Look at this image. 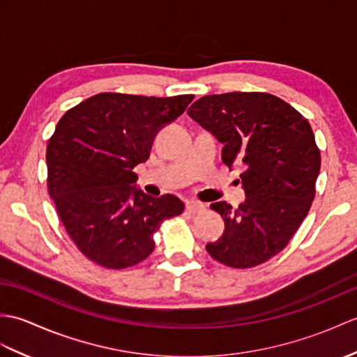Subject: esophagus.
<instances>
[{"label": "esophagus", "mask_w": 357, "mask_h": 357, "mask_svg": "<svg viewBox=\"0 0 357 357\" xmlns=\"http://www.w3.org/2000/svg\"><path fill=\"white\" fill-rule=\"evenodd\" d=\"M185 208H187V211H188V213H192V214H199V213H202V211L205 210V205H204V204H201V202H187Z\"/></svg>", "instance_id": "1"}]
</instances>
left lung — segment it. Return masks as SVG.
Wrapping results in <instances>:
<instances>
[{
    "instance_id": "1",
    "label": "left lung",
    "mask_w": 357,
    "mask_h": 357,
    "mask_svg": "<svg viewBox=\"0 0 357 357\" xmlns=\"http://www.w3.org/2000/svg\"><path fill=\"white\" fill-rule=\"evenodd\" d=\"M188 115L223 143L222 160L242 167L246 201L210 208L225 231L206 245L214 260L236 269L259 266L287 246L317 193L321 153L307 119L268 93L204 96Z\"/></svg>"
}]
</instances>
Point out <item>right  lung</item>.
Wrapping results in <instances>:
<instances>
[{"label": "right lung", "mask_w": 357, "mask_h": 357, "mask_svg": "<svg viewBox=\"0 0 357 357\" xmlns=\"http://www.w3.org/2000/svg\"><path fill=\"white\" fill-rule=\"evenodd\" d=\"M193 94L146 97L100 93L63 114L47 146V187L65 231L86 259L107 269L146 260L161 223L184 211L176 196L134 187L153 138Z\"/></svg>", "instance_id": "obj_1"}]
</instances>
